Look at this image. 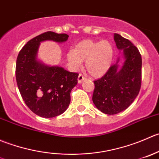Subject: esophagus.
I'll return each instance as SVG.
<instances>
[{"label": "esophagus", "instance_id": "1", "mask_svg": "<svg viewBox=\"0 0 159 159\" xmlns=\"http://www.w3.org/2000/svg\"><path fill=\"white\" fill-rule=\"evenodd\" d=\"M85 80V76H83V75L82 74H80L79 76H78V83H80L83 82V80Z\"/></svg>", "mask_w": 159, "mask_h": 159}]
</instances>
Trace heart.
I'll return each instance as SVG.
<instances>
[{
    "mask_svg": "<svg viewBox=\"0 0 159 159\" xmlns=\"http://www.w3.org/2000/svg\"><path fill=\"white\" fill-rule=\"evenodd\" d=\"M114 56V48L109 41L80 42L74 50H70L67 59L73 66L78 67L86 61V69L93 76H100L110 68Z\"/></svg>",
    "mask_w": 159,
    "mask_h": 159,
    "instance_id": "obj_1",
    "label": "heart"
}]
</instances>
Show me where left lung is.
<instances>
[{"label":"left lung","mask_w":159,"mask_h":159,"mask_svg":"<svg viewBox=\"0 0 159 159\" xmlns=\"http://www.w3.org/2000/svg\"><path fill=\"white\" fill-rule=\"evenodd\" d=\"M118 49L123 50L125 62L118 61L100 79L94 80L93 102L101 112L116 114L126 110L139 93L141 85V56L128 39L114 33Z\"/></svg>","instance_id":"obj_1"}]
</instances>
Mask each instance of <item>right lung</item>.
<instances>
[{
	"instance_id": "obj_1",
	"label": "right lung",
	"mask_w": 159,
	"mask_h": 159,
	"mask_svg": "<svg viewBox=\"0 0 159 159\" xmlns=\"http://www.w3.org/2000/svg\"><path fill=\"white\" fill-rule=\"evenodd\" d=\"M68 38V34L53 31L42 33L28 41L17 58L15 76L20 93L28 108L42 117H54L65 112L79 74L39 62L36 59L39 46L43 41L62 42Z\"/></svg>"
}]
</instances>
